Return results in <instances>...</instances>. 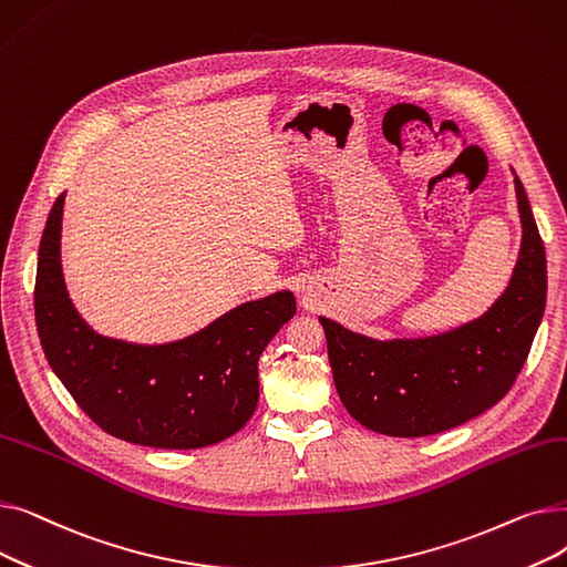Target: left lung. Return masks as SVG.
<instances>
[{
	"instance_id": "8db88e82",
	"label": "left lung",
	"mask_w": 567,
	"mask_h": 567,
	"mask_svg": "<svg viewBox=\"0 0 567 567\" xmlns=\"http://www.w3.org/2000/svg\"><path fill=\"white\" fill-rule=\"evenodd\" d=\"M522 250L501 299L460 329L377 342L319 317L338 395L355 421L389 436H427L453 430L492 409L513 389L547 301V259L519 178Z\"/></svg>"
}]
</instances>
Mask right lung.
<instances>
[{
    "instance_id": "right-lung-1",
    "label": "right lung",
    "mask_w": 567,
    "mask_h": 567,
    "mask_svg": "<svg viewBox=\"0 0 567 567\" xmlns=\"http://www.w3.org/2000/svg\"><path fill=\"white\" fill-rule=\"evenodd\" d=\"M64 193L50 208L34 287L45 359L103 432L148 449H206L241 430L259 400L257 363L296 315L291 291L234 308L197 336L137 347L96 336L73 310L59 261Z\"/></svg>"
}]
</instances>
